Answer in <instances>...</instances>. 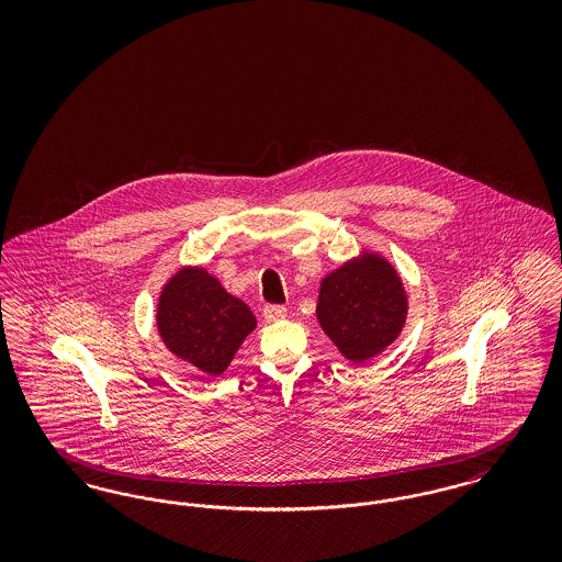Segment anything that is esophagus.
Here are the masks:
<instances>
[{
  "label": "esophagus",
  "instance_id": "1",
  "mask_svg": "<svg viewBox=\"0 0 562 562\" xmlns=\"http://www.w3.org/2000/svg\"><path fill=\"white\" fill-rule=\"evenodd\" d=\"M263 318L268 322H280L286 318V307L284 305H268L263 310Z\"/></svg>",
  "mask_w": 562,
  "mask_h": 562
}]
</instances>
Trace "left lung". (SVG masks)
I'll list each match as a JSON object with an SVG mask.
<instances>
[{
  "instance_id": "1",
  "label": "left lung",
  "mask_w": 562,
  "mask_h": 562,
  "mask_svg": "<svg viewBox=\"0 0 562 562\" xmlns=\"http://www.w3.org/2000/svg\"><path fill=\"white\" fill-rule=\"evenodd\" d=\"M406 314L408 294L401 273L369 248L322 278L316 318L353 364L390 348L401 337Z\"/></svg>"
}]
</instances>
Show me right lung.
<instances>
[{"label":"right lung","mask_w":562,"mask_h":562,"mask_svg":"<svg viewBox=\"0 0 562 562\" xmlns=\"http://www.w3.org/2000/svg\"><path fill=\"white\" fill-rule=\"evenodd\" d=\"M156 326L170 353L202 373L218 376L257 328V318L213 273L202 266H183L161 289Z\"/></svg>","instance_id":"obj_1"}]
</instances>
